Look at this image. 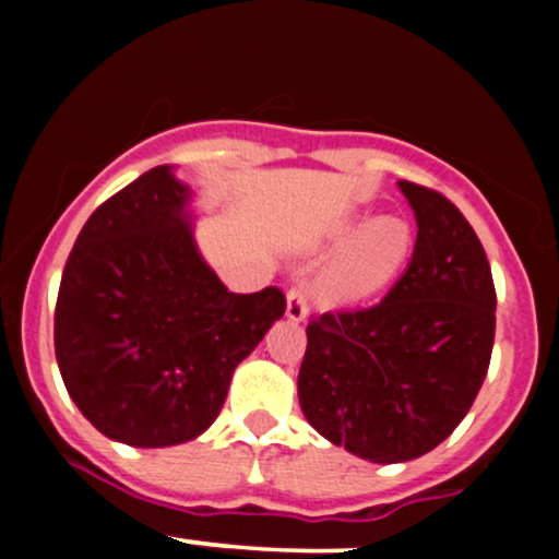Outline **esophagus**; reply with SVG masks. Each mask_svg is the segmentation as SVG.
Wrapping results in <instances>:
<instances>
[{
    "label": "esophagus",
    "mask_w": 559,
    "mask_h": 559,
    "mask_svg": "<svg viewBox=\"0 0 559 559\" xmlns=\"http://www.w3.org/2000/svg\"><path fill=\"white\" fill-rule=\"evenodd\" d=\"M286 318L292 323H301L307 318V297L305 288L301 286H292L286 294Z\"/></svg>",
    "instance_id": "34e87169"
}]
</instances>
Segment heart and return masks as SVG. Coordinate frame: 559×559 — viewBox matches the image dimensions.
<instances>
[{"mask_svg":"<svg viewBox=\"0 0 559 559\" xmlns=\"http://www.w3.org/2000/svg\"><path fill=\"white\" fill-rule=\"evenodd\" d=\"M342 241L318 281L320 297L331 305H352L383 292L407 265L413 230L400 217L344 215L329 228V243Z\"/></svg>","mask_w":559,"mask_h":559,"instance_id":"obj_1","label":"heart"}]
</instances>
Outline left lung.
Wrapping results in <instances>:
<instances>
[{"instance_id": "1", "label": "left lung", "mask_w": 559, "mask_h": 559, "mask_svg": "<svg viewBox=\"0 0 559 559\" xmlns=\"http://www.w3.org/2000/svg\"><path fill=\"white\" fill-rule=\"evenodd\" d=\"M418 221L407 271L378 305L307 325L297 389L305 418L370 463H407L439 447L476 402L493 346L491 267L465 215L400 181Z\"/></svg>"}]
</instances>
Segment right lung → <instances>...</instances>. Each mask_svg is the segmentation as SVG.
<instances>
[{
  "label": "right lung",
  "instance_id": "right-lung-1",
  "mask_svg": "<svg viewBox=\"0 0 559 559\" xmlns=\"http://www.w3.org/2000/svg\"><path fill=\"white\" fill-rule=\"evenodd\" d=\"M189 199L170 165L146 170L94 210L62 271V381L83 418L128 447L207 431L236 365L286 310L275 286H223L194 243Z\"/></svg>",
  "mask_w": 559,
  "mask_h": 559
}]
</instances>
